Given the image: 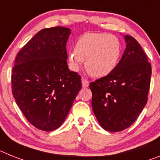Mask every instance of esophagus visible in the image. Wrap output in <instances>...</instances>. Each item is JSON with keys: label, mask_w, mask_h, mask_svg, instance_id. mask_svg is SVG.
Wrapping results in <instances>:
<instances>
[{"label": "esophagus", "mask_w": 160, "mask_h": 160, "mask_svg": "<svg viewBox=\"0 0 160 160\" xmlns=\"http://www.w3.org/2000/svg\"><path fill=\"white\" fill-rule=\"evenodd\" d=\"M88 84H89V83H88V80H85V79H82V87L83 88H87V87H88Z\"/></svg>", "instance_id": "obj_1"}]
</instances>
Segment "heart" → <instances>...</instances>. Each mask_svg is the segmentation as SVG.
<instances>
[{
	"label": "heart",
	"instance_id": "obj_1",
	"mask_svg": "<svg viewBox=\"0 0 160 160\" xmlns=\"http://www.w3.org/2000/svg\"><path fill=\"white\" fill-rule=\"evenodd\" d=\"M122 46L119 39L107 33L88 32L77 40L75 51L68 53V62L77 70L85 60V69L93 77H104L117 68Z\"/></svg>",
	"mask_w": 160,
	"mask_h": 160
}]
</instances>
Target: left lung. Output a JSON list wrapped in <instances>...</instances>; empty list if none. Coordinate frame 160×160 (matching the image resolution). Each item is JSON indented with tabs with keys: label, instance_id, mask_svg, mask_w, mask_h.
I'll return each instance as SVG.
<instances>
[{
	"label": "left lung",
	"instance_id": "left-lung-1",
	"mask_svg": "<svg viewBox=\"0 0 160 160\" xmlns=\"http://www.w3.org/2000/svg\"><path fill=\"white\" fill-rule=\"evenodd\" d=\"M126 49L117 68L90 83L92 108L102 128L119 132L132 125L147 102L151 65L132 37L124 36Z\"/></svg>",
	"mask_w": 160,
	"mask_h": 160
}]
</instances>
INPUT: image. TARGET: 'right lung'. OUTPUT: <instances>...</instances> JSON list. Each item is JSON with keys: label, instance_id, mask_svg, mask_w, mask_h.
I'll return each instance as SVG.
<instances>
[{"label": "right lung", "instance_id": "obj_1", "mask_svg": "<svg viewBox=\"0 0 160 160\" xmlns=\"http://www.w3.org/2000/svg\"><path fill=\"white\" fill-rule=\"evenodd\" d=\"M71 29L45 28L18 52L12 69V93L28 121L50 132L63 123L81 89L80 76L68 67Z\"/></svg>", "mask_w": 160, "mask_h": 160}]
</instances>
